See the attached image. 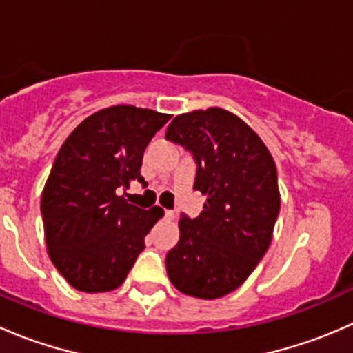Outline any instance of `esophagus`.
Segmentation results:
<instances>
[{"label": "esophagus", "instance_id": "esophagus-1", "mask_svg": "<svg viewBox=\"0 0 353 353\" xmlns=\"http://www.w3.org/2000/svg\"><path fill=\"white\" fill-rule=\"evenodd\" d=\"M163 215H165V219H169V220L176 219V212H172V210H165V213H163Z\"/></svg>", "mask_w": 353, "mask_h": 353}]
</instances>
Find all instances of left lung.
Masks as SVG:
<instances>
[{
  "label": "left lung",
  "instance_id": "1",
  "mask_svg": "<svg viewBox=\"0 0 353 353\" xmlns=\"http://www.w3.org/2000/svg\"><path fill=\"white\" fill-rule=\"evenodd\" d=\"M165 138L193 154L194 190L206 194L196 219L181 215L167 275L191 297H223L243 285L272 243L280 212L275 162L241 117L220 108L176 116Z\"/></svg>",
  "mask_w": 353,
  "mask_h": 353
}]
</instances>
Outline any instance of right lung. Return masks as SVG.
<instances>
[{"label": "right lung", "instance_id": "1", "mask_svg": "<svg viewBox=\"0 0 353 353\" xmlns=\"http://www.w3.org/2000/svg\"><path fill=\"white\" fill-rule=\"evenodd\" d=\"M170 114L112 105L81 121L56 155L41 198L51 261L80 292H109L126 280L145 236L163 215L117 196L143 183V152Z\"/></svg>", "mask_w": 353, "mask_h": 353}]
</instances>
